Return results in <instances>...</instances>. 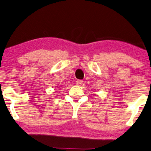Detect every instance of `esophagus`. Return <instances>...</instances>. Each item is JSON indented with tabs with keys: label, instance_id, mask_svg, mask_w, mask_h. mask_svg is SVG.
Listing matches in <instances>:
<instances>
[{
	"label": "esophagus",
	"instance_id": "esophagus-1",
	"mask_svg": "<svg viewBox=\"0 0 151 151\" xmlns=\"http://www.w3.org/2000/svg\"><path fill=\"white\" fill-rule=\"evenodd\" d=\"M83 83V80L78 79V80H77V81H76V83H77V85H79V86L81 85L82 83Z\"/></svg>",
	"mask_w": 151,
	"mask_h": 151
}]
</instances>
